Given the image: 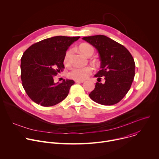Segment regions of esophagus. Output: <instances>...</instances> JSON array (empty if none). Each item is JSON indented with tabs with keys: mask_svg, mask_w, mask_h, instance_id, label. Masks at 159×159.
<instances>
[{
	"mask_svg": "<svg viewBox=\"0 0 159 159\" xmlns=\"http://www.w3.org/2000/svg\"><path fill=\"white\" fill-rule=\"evenodd\" d=\"M75 82L76 83H83V82H84L85 81L83 80H76Z\"/></svg>",
	"mask_w": 159,
	"mask_h": 159,
	"instance_id": "34e87169",
	"label": "esophagus"
}]
</instances>
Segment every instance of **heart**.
Listing matches in <instances>:
<instances>
[{
	"instance_id": "heart-1",
	"label": "heart",
	"mask_w": 159,
	"mask_h": 159,
	"mask_svg": "<svg viewBox=\"0 0 159 159\" xmlns=\"http://www.w3.org/2000/svg\"><path fill=\"white\" fill-rule=\"evenodd\" d=\"M80 51L87 57H90L94 53V48L88 44H83L79 47ZM72 53V49L68 50L64 56V63L66 65L69 64L70 58ZM92 68L90 66L85 67H74L69 73V77L72 79L82 80L86 79L92 72Z\"/></svg>"
}]
</instances>
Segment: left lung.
Instances as JSON below:
<instances>
[{"mask_svg": "<svg viewBox=\"0 0 159 159\" xmlns=\"http://www.w3.org/2000/svg\"><path fill=\"white\" fill-rule=\"evenodd\" d=\"M95 47L99 55L101 70L94 77H104L105 82L96 83L89 96L102 105L119 102L129 90L134 77L135 63L129 52L122 44L104 35L82 38ZM100 82V81H99Z\"/></svg>", "mask_w": 159, "mask_h": 159, "instance_id": "left-lung-1", "label": "left lung"}]
</instances>
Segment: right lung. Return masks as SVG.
<instances>
[{"mask_svg":"<svg viewBox=\"0 0 159 159\" xmlns=\"http://www.w3.org/2000/svg\"><path fill=\"white\" fill-rule=\"evenodd\" d=\"M79 38L52 37L33 44L25 52L20 60V78L33 101L48 107L67 97L75 82L64 79L61 83H55L54 77L63 69L66 51Z\"/></svg>","mask_w":159,"mask_h":159,"instance_id":"obj_1","label":"right lung"}]
</instances>
